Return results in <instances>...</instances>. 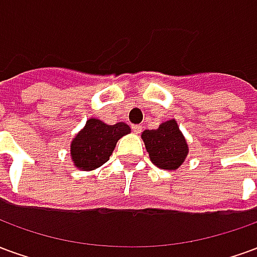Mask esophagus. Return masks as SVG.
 Masks as SVG:
<instances>
[{"label":"esophagus","mask_w":257,"mask_h":257,"mask_svg":"<svg viewBox=\"0 0 257 257\" xmlns=\"http://www.w3.org/2000/svg\"><path fill=\"white\" fill-rule=\"evenodd\" d=\"M132 131H134L135 134H140L142 132V126L140 125H132Z\"/></svg>","instance_id":"1"}]
</instances>
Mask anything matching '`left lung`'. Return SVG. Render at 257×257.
<instances>
[{"label":"left lung","mask_w":257,"mask_h":257,"mask_svg":"<svg viewBox=\"0 0 257 257\" xmlns=\"http://www.w3.org/2000/svg\"><path fill=\"white\" fill-rule=\"evenodd\" d=\"M142 139L151 162L162 169H178L189 153L186 139L175 119L161 123L158 129H147L142 134Z\"/></svg>","instance_id":"obj_1"}]
</instances>
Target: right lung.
<instances>
[{
    "label": "right lung",
    "mask_w": 257,
    "mask_h": 257,
    "mask_svg": "<svg viewBox=\"0 0 257 257\" xmlns=\"http://www.w3.org/2000/svg\"><path fill=\"white\" fill-rule=\"evenodd\" d=\"M131 132L126 123L107 125L90 118L85 128L71 142V158L75 167L92 171L108 161L118 139Z\"/></svg>",
    "instance_id": "1"
}]
</instances>
